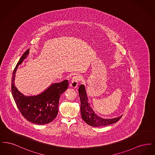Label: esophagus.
Here are the masks:
<instances>
[{"mask_svg": "<svg viewBox=\"0 0 155 155\" xmlns=\"http://www.w3.org/2000/svg\"><path fill=\"white\" fill-rule=\"evenodd\" d=\"M80 80V77L78 75L74 76L71 80V83L70 84V86L72 88H76L78 87V82Z\"/></svg>", "mask_w": 155, "mask_h": 155, "instance_id": "obj_1", "label": "esophagus"}]
</instances>
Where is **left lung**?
Returning <instances> with one entry per match:
<instances>
[{
	"mask_svg": "<svg viewBox=\"0 0 155 155\" xmlns=\"http://www.w3.org/2000/svg\"><path fill=\"white\" fill-rule=\"evenodd\" d=\"M78 92L81 101V117L87 124L92 127H103L114 124L121 118L123 115L113 118H103L99 116L91 106L84 84L80 85Z\"/></svg>",
	"mask_w": 155,
	"mask_h": 155,
	"instance_id": "1",
	"label": "left lung"
}]
</instances>
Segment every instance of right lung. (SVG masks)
I'll return each mask as SVG.
<instances>
[{
  "instance_id": "right-lung-1",
  "label": "right lung",
  "mask_w": 155,
  "mask_h": 155,
  "mask_svg": "<svg viewBox=\"0 0 155 155\" xmlns=\"http://www.w3.org/2000/svg\"><path fill=\"white\" fill-rule=\"evenodd\" d=\"M30 50L24 52L15 67L12 79V92L15 103L24 118L30 122L43 125L56 118L59 111V102L61 94L66 91L68 80L51 84L44 92L37 95L26 96L15 87V76L18 66L26 59Z\"/></svg>"
}]
</instances>
